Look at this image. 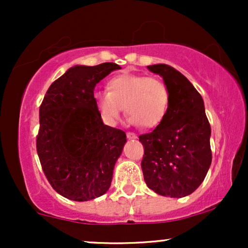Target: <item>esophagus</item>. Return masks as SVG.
Masks as SVG:
<instances>
[{
	"label": "esophagus",
	"instance_id": "34e87169",
	"mask_svg": "<svg viewBox=\"0 0 248 248\" xmlns=\"http://www.w3.org/2000/svg\"><path fill=\"white\" fill-rule=\"evenodd\" d=\"M136 138H138V135H136V134L130 133V132L127 133V139H129V140H134V139H136Z\"/></svg>",
	"mask_w": 248,
	"mask_h": 248
}]
</instances>
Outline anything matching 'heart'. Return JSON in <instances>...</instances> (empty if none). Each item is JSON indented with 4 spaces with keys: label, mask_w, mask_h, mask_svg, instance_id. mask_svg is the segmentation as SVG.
Segmentation results:
<instances>
[{
    "label": "heart",
    "mask_w": 248,
    "mask_h": 248,
    "mask_svg": "<svg viewBox=\"0 0 248 248\" xmlns=\"http://www.w3.org/2000/svg\"><path fill=\"white\" fill-rule=\"evenodd\" d=\"M108 92H96L95 106L108 124H114L126 110L129 122L155 128L166 119L170 104L169 88L161 79L124 73L110 79Z\"/></svg>",
    "instance_id": "obj_1"
}]
</instances>
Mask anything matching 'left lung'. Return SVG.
<instances>
[{"mask_svg": "<svg viewBox=\"0 0 248 248\" xmlns=\"http://www.w3.org/2000/svg\"><path fill=\"white\" fill-rule=\"evenodd\" d=\"M148 70L169 88L167 116L152 133L139 136L143 144L142 171L149 189L164 197L181 198L195 191L211 166V127L202 95L187 79L166 64Z\"/></svg>", "mask_w": 248, "mask_h": 248, "instance_id": "1", "label": "left lung"}]
</instances>
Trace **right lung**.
Instances as JSON below:
<instances>
[{"label": "right lung", "mask_w": 248, "mask_h": 248, "mask_svg": "<svg viewBox=\"0 0 248 248\" xmlns=\"http://www.w3.org/2000/svg\"><path fill=\"white\" fill-rule=\"evenodd\" d=\"M114 62L76 65L51 84L39 107L37 154L51 186L62 197L86 202L100 197L112 183L126 133L104 124L94 88Z\"/></svg>", "instance_id": "add662e5"}]
</instances>
